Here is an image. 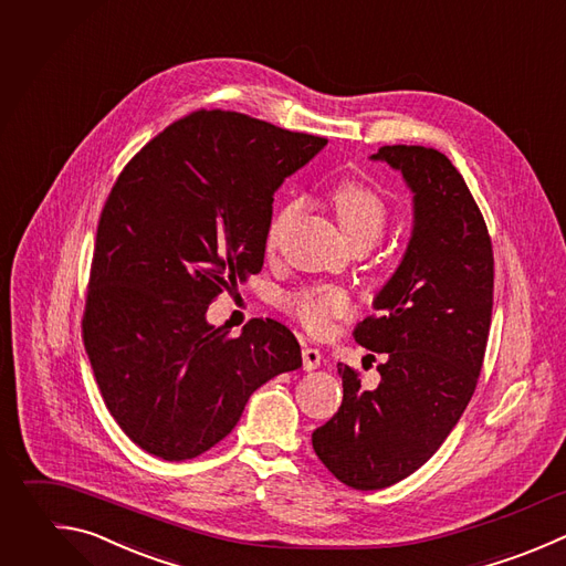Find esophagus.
Listing matches in <instances>:
<instances>
[{
	"label": "esophagus",
	"mask_w": 566,
	"mask_h": 566,
	"mask_svg": "<svg viewBox=\"0 0 566 566\" xmlns=\"http://www.w3.org/2000/svg\"><path fill=\"white\" fill-rule=\"evenodd\" d=\"M303 369L305 371H312V369H316V367H321V360H323V356H321V352L316 349V347H303Z\"/></svg>",
	"instance_id": "34e87169"
}]
</instances>
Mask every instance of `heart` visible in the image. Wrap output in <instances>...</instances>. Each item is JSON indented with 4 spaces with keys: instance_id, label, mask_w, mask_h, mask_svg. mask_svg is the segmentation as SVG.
<instances>
[{
    "instance_id": "b5f03b06",
    "label": "heart",
    "mask_w": 566,
    "mask_h": 566,
    "mask_svg": "<svg viewBox=\"0 0 566 566\" xmlns=\"http://www.w3.org/2000/svg\"><path fill=\"white\" fill-rule=\"evenodd\" d=\"M332 203L336 210L338 226L354 248H371L385 234L389 223V206L369 186L356 181L340 184L332 192ZM301 206V199H292L276 212L265 234L268 250H272L279 243L281 230L290 219L296 217ZM285 307L307 332L325 334L332 327V321L343 318L352 312V301L345 290L334 285H321L290 294L285 298Z\"/></svg>"
}]
</instances>
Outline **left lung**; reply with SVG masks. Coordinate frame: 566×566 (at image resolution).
Segmentation results:
<instances>
[{
  "label": "left lung",
  "mask_w": 566,
  "mask_h": 566,
  "mask_svg": "<svg viewBox=\"0 0 566 566\" xmlns=\"http://www.w3.org/2000/svg\"><path fill=\"white\" fill-rule=\"evenodd\" d=\"M371 159L413 192L402 261L376 294V314L354 329L358 345L382 354L380 382L363 389L338 363L343 402L312 433L321 462L360 491L407 478L444 442L473 396L493 307L491 239L453 164L424 146H382Z\"/></svg>",
  "instance_id": "left-lung-1"
}]
</instances>
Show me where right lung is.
Returning <instances> with one entry per match:
<instances>
[{
  "label": "right lung",
  "mask_w": 566,
  "mask_h": 566,
  "mask_svg": "<svg viewBox=\"0 0 566 566\" xmlns=\"http://www.w3.org/2000/svg\"><path fill=\"white\" fill-rule=\"evenodd\" d=\"M325 144L197 111L148 142L113 186L82 332L108 411L144 451L170 462L201 455L263 382L303 365L279 321L252 318L232 338L206 312L261 272L274 192Z\"/></svg>",
  "instance_id": "1"
}]
</instances>
